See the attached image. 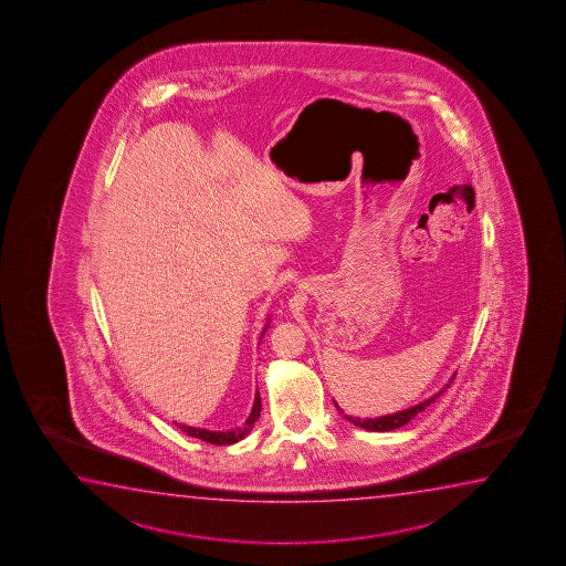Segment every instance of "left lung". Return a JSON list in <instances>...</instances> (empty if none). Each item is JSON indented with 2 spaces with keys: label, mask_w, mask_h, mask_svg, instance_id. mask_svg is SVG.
Masks as SVG:
<instances>
[{
  "label": "left lung",
  "mask_w": 566,
  "mask_h": 566,
  "mask_svg": "<svg viewBox=\"0 0 566 566\" xmlns=\"http://www.w3.org/2000/svg\"><path fill=\"white\" fill-rule=\"evenodd\" d=\"M454 380V377L450 379V382ZM447 387H450V385H447ZM447 387L442 388L441 392H437V395L431 396V398H427L426 402H419L416 403V406H411V408H408V410L402 411H396V413H390V416H380V418H352V416H348V413H344V411L338 408V403H336V408L340 410V413H344V418L348 419L349 423H354V426L361 427V429H365V431H379V433H382V431H392V429H398V427L406 426L408 421H411V419L416 418L418 413H421V411L426 410L427 406H431V403L434 402V398L437 396H441L444 390H447Z\"/></svg>",
  "instance_id": "1"
}]
</instances>
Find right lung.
Masks as SVG:
<instances>
[{"instance_id": "obj_1", "label": "right lung", "mask_w": 566, "mask_h": 566, "mask_svg": "<svg viewBox=\"0 0 566 566\" xmlns=\"http://www.w3.org/2000/svg\"><path fill=\"white\" fill-rule=\"evenodd\" d=\"M264 331H266V326H264ZM259 416H261V396L256 392L253 410L249 413L245 426L240 427V429H232V431H209V429H199V427L179 426V423H176V426H178L184 433L189 434V437H195V439H201V441L210 442V444L222 447V444H233V442L241 441V439L253 429V423L259 419Z\"/></svg>"}]
</instances>
